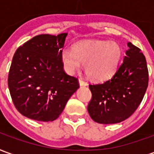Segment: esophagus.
<instances>
[{
	"mask_svg": "<svg viewBox=\"0 0 154 154\" xmlns=\"http://www.w3.org/2000/svg\"><path fill=\"white\" fill-rule=\"evenodd\" d=\"M79 84H80L81 87H84V86H87V82L82 80V79H79Z\"/></svg>",
	"mask_w": 154,
	"mask_h": 154,
	"instance_id": "34e87169",
	"label": "esophagus"
}]
</instances>
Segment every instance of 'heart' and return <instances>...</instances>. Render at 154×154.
<instances>
[{
	"mask_svg": "<svg viewBox=\"0 0 154 154\" xmlns=\"http://www.w3.org/2000/svg\"><path fill=\"white\" fill-rule=\"evenodd\" d=\"M121 57V48L116 42L87 41L74 45L72 51L64 49L61 60L65 70L72 74L85 65L88 77L96 81H104L117 70Z\"/></svg>",
	"mask_w": 154,
	"mask_h": 154,
	"instance_id": "b5f03b06",
	"label": "heart"
}]
</instances>
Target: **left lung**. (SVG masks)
<instances>
[{
    "label": "left lung",
    "instance_id": "8db88e82",
    "mask_svg": "<svg viewBox=\"0 0 154 154\" xmlns=\"http://www.w3.org/2000/svg\"><path fill=\"white\" fill-rule=\"evenodd\" d=\"M122 64L103 83L90 84L87 106L91 118L99 124H116L128 119L141 103L149 85L146 58L130 42Z\"/></svg>",
    "mask_w": 154,
    "mask_h": 154
}]
</instances>
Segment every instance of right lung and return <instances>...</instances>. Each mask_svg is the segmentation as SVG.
<instances>
[{
  "label": "right lung",
  "mask_w": 154,
  "mask_h": 154,
  "mask_svg": "<svg viewBox=\"0 0 154 154\" xmlns=\"http://www.w3.org/2000/svg\"><path fill=\"white\" fill-rule=\"evenodd\" d=\"M67 35H37L15 51L8 87L15 108L29 119H56L79 87L78 79L65 72L61 60Z\"/></svg>",
  "instance_id": "1"
}]
</instances>
